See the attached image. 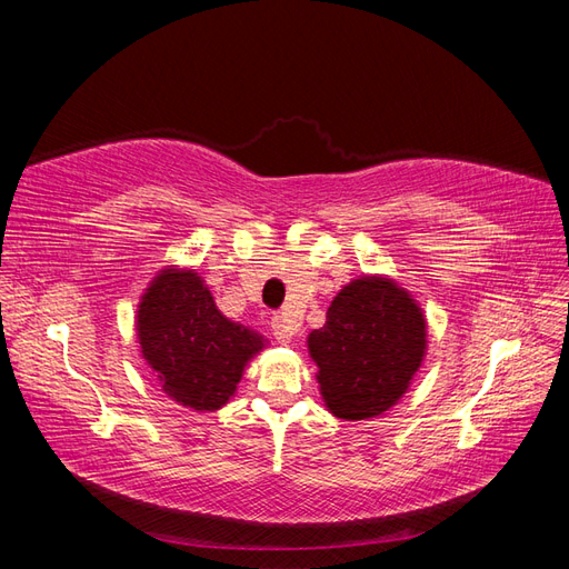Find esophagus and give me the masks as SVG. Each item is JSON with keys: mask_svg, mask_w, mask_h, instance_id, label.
Wrapping results in <instances>:
<instances>
[{"mask_svg": "<svg viewBox=\"0 0 569 569\" xmlns=\"http://www.w3.org/2000/svg\"><path fill=\"white\" fill-rule=\"evenodd\" d=\"M270 327H272V335H274V339H278V343H282V347H289L291 337H295V327L289 325V320L284 316H274Z\"/></svg>", "mask_w": 569, "mask_h": 569, "instance_id": "1", "label": "esophagus"}]
</instances>
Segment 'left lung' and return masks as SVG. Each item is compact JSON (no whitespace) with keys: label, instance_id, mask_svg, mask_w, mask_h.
Here are the masks:
<instances>
[{"label":"left lung","instance_id":"8db88e82","mask_svg":"<svg viewBox=\"0 0 569 569\" xmlns=\"http://www.w3.org/2000/svg\"><path fill=\"white\" fill-rule=\"evenodd\" d=\"M325 408L339 420H368L403 399L427 353V318L389 274H358L306 339Z\"/></svg>","mask_w":569,"mask_h":569}]
</instances>
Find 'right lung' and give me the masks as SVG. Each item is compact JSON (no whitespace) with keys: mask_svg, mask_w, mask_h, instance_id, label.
Wrapping results in <instances>:
<instances>
[{"mask_svg":"<svg viewBox=\"0 0 569 569\" xmlns=\"http://www.w3.org/2000/svg\"><path fill=\"white\" fill-rule=\"evenodd\" d=\"M137 341L163 393L199 412L226 406L268 339L218 311L194 268H161L137 303Z\"/></svg>","mask_w":569,"mask_h":569,"instance_id":"1","label":"right lung"}]
</instances>
